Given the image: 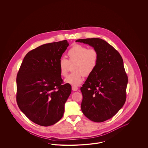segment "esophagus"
Returning a JSON list of instances; mask_svg holds the SVG:
<instances>
[{
	"mask_svg": "<svg viewBox=\"0 0 148 148\" xmlns=\"http://www.w3.org/2000/svg\"><path fill=\"white\" fill-rule=\"evenodd\" d=\"M78 89V88L76 87V86H72V90L73 91H77Z\"/></svg>",
	"mask_w": 148,
	"mask_h": 148,
	"instance_id": "obj_1",
	"label": "esophagus"
}]
</instances>
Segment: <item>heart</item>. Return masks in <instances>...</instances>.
Here are the masks:
<instances>
[{
	"label": "heart",
	"mask_w": 148,
	"mask_h": 148,
	"mask_svg": "<svg viewBox=\"0 0 148 148\" xmlns=\"http://www.w3.org/2000/svg\"><path fill=\"white\" fill-rule=\"evenodd\" d=\"M68 60L62 58L59 60L58 67L62 77L67 76L70 65L73 64V71L74 73L70 74L65 79L66 84L77 86L84 81V75L89 76L95 69L98 63V51L94 48L88 49L86 46L77 44L74 45L67 52Z\"/></svg>",
	"instance_id": "heart-1"
}]
</instances>
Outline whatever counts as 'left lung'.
Returning a JSON list of instances; mask_svg holds the SVG:
<instances>
[{"label":"left lung","instance_id":"1","mask_svg":"<svg viewBox=\"0 0 148 148\" xmlns=\"http://www.w3.org/2000/svg\"><path fill=\"white\" fill-rule=\"evenodd\" d=\"M88 44L98 51V63L81 87V109L92 121L100 123L110 119L124 106L127 98L128 77L119 53L99 38L77 40Z\"/></svg>","mask_w":148,"mask_h":148}]
</instances>
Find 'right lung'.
Here are the masks:
<instances>
[{"label": "right lung", "mask_w": 148, "mask_h": 148, "mask_svg": "<svg viewBox=\"0 0 148 148\" xmlns=\"http://www.w3.org/2000/svg\"><path fill=\"white\" fill-rule=\"evenodd\" d=\"M68 45L64 40L32 50L18 72L17 104L29 119L39 125H54L63 116L71 86L63 84L58 63Z\"/></svg>", "instance_id": "obj_1"}]
</instances>
